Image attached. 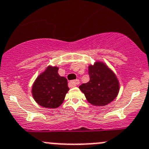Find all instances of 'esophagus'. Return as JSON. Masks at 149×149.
<instances>
[{"instance_id": "34e87169", "label": "esophagus", "mask_w": 149, "mask_h": 149, "mask_svg": "<svg viewBox=\"0 0 149 149\" xmlns=\"http://www.w3.org/2000/svg\"><path fill=\"white\" fill-rule=\"evenodd\" d=\"M79 83H80V81H79V79H76V80H73V81H70L69 84H70V87H76L78 84H79Z\"/></svg>"}]
</instances>
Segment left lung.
<instances>
[{
	"label": "left lung",
	"instance_id": "1",
	"mask_svg": "<svg viewBox=\"0 0 149 149\" xmlns=\"http://www.w3.org/2000/svg\"><path fill=\"white\" fill-rule=\"evenodd\" d=\"M90 81L79 86L87 101L93 106H106L117 97L120 83L115 73L105 63L96 61L88 67Z\"/></svg>",
	"mask_w": 149,
	"mask_h": 149
}]
</instances>
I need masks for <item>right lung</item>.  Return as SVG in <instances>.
I'll return each mask as SVG.
<instances>
[{"instance_id":"1","label":"right lung","mask_w":149,"mask_h":149,"mask_svg":"<svg viewBox=\"0 0 149 149\" xmlns=\"http://www.w3.org/2000/svg\"><path fill=\"white\" fill-rule=\"evenodd\" d=\"M59 68L48 65L35 79L31 88L34 101L45 108L56 109L63 103L69 87L66 78L58 73Z\"/></svg>"}]
</instances>
